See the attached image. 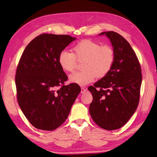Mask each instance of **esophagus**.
Masks as SVG:
<instances>
[{
  "label": "esophagus",
  "mask_w": 157,
  "mask_h": 157,
  "mask_svg": "<svg viewBox=\"0 0 157 157\" xmlns=\"http://www.w3.org/2000/svg\"><path fill=\"white\" fill-rule=\"evenodd\" d=\"M87 91H88L87 88H81V93H82V94H84V93H86Z\"/></svg>",
  "instance_id": "1"
}]
</instances>
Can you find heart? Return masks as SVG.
<instances>
[{
	"label": "heart",
	"mask_w": 157,
	"mask_h": 157,
	"mask_svg": "<svg viewBox=\"0 0 157 157\" xmlns=\"http://www.w3.org/2000/svg\"><path fill=\"white\" fill-rule=\"evenodd\" d=\"M74 53L62 51L58 61L61 67L67 72H73L78 61H84L80 71L70 76V81L80 86H84L94 81L96 76L101 78L111 71L115 59V50L109 44L83 40L73 48Z\"/></svg>",
	"instance_id": "1"
}]
</instances>
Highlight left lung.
<instances>
[{
	"label": "left lung",
	"instance_id": "obj_1",
	"mask_svg": "<svg viewBox=\"0 0 157 157\" xmlns=\"http://www.w3.org/2000/svg\"><path fill=\"white\" fill-rule=\"evenodd\" d=\"M102 34L111 40L115 59L108 74L88 87L93 97L89 111L100 128L115 130L124 125L138 107L142 69L134 51L122 36L113 31Z\"/></svg>",
	"mask_w": 157,
	"mask_h": 157
}]
</instances>
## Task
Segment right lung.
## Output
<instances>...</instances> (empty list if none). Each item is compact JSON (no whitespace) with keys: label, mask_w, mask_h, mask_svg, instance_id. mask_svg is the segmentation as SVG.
<instances>
[{"label":"right lung","mask_w":157,"mask_h":157,"mask_svg":"<svg viewBox=\"0 0 157 157\" xmlns=\"http://www.w3.org/2000/svg\"><path fill=\"white\" fill-rule=\"evenodd\" d=\"M75 38L42 34L23 52L17 67V99L25 117L36 128L52 131L67 118L81 92L75 83L64 85L67 76L60 66L59 53Z\"/></svg>","instance_id":"1"}]
</instances>
